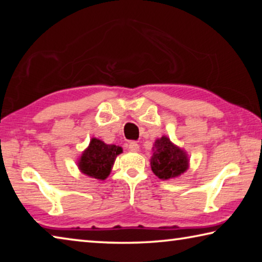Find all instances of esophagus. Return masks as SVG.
Returning a JSON list of instances; mask_svg holds the SVG:
<instances>
[{
	"label": "esophagus",
	"instance_id": "esophagus-1",
	"mask_svg": "<svg viewBox=\"0 0 262 262\" xmlns=\"http://www.w3.org/2000/svg\"><path fill=\"white\" fill-rule=\"evenodd\" d=\"M128 149H129L130 151H139L140 145H139V143H136V142L132 141V142H129V143H128Z\"/></svg>",
	"mask_w": 262,
	"mask_h": 262
}]
</instances>
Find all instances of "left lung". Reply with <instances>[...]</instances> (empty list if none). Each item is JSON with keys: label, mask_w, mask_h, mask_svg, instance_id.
<instances>
[{"label": "left lung", "mask_w": 262, "mask_h": 262, "mask_svg": "<svg viewBox=\"0 0 262 262\" xmlns=\"http://www.w3.org/2000/svg\"><path fill=\"white\" fill-rule=\"evenodd\" d=\"M150 165L159 179L166 180L184 173L187 170L188 159L183 150L176 147L167 137L163 136L155 142Z\"/></svg>", "instance_id": "1"}]
</instances>
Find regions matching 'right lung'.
Returning <instances> with one entry per match:
<instances>
[{
	"mask_svg": "<svg viewBox=\"0 0 262 262\" xmlns=\"http://www.w3.org/2000/svg\"><path fill=\"white\" fill-rule=\"evenodd\" d=\"M122 152L120 147L105 144L103 141L92 139L89 148L82 154L78 167L84 174L104 180L112 170L115 157Z\"/></svg>",
	"mask_w": 262,
	"mask_h": 262,
	"instance_id": "1",
	"label": "right lung"
}]
</instances>
